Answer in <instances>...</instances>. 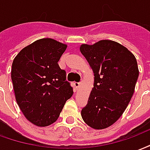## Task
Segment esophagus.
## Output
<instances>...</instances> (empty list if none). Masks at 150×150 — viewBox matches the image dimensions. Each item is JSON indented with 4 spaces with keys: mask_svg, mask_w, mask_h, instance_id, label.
<instances>
[{
    "mask_svg": "<svg viewBox=\"0 0 150 150\" xmlns=\"http://www.w3.org/2000/svg\"><path fill=\"white\" fill-rule=\"evenodd\" d=\"M79 84H80L79 83H74V86H75V87L76 89H78V87L79 86Z\"/></svg>",
    "mask_w": 150,
    "mask_h": 150,
    "instance_id": "obj_1",
    "label": "esophagus"
}]
</instances>
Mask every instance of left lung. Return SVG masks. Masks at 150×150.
I'll list each match as a JSON object with an SVG mask.
<instances>
[{
    "label": "left lung",
    "mask_w": 150,
    "mask_h": 150,
    "mask_svg": "<svg viewBox=\"0 0 150 150\" xmlns=\"http://www.w3.org/2000/svg\"><path fill=\"white\" fill-rule=\"evenodd\" d=\"M79 50L95 76L81 115L91 128L106 129L122 116L131 99L139 75L137 60L126 47L108 40L82 44Z\"/></svg>",
    "instance_id": "left-lung-1"
}]
</instances>
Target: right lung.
Returning a JSON list of instances; mask_svg holds the SVG:
<instances>
[{
	"mask_svg": "<svg viewBox=\"0 0 150 150\" xmlns=\"http://www.w3.org/2000/svg\"><path fill=\"white\" fill-rule=\"evenodd\" d=\"M67 47L53 39H40L24 47L13 59L11 78L16 103L35 126L55 122L73 95L66 71L58 64Z\"/></svg>",
	"mask_w": 150,
	"mask_h": 150,
	"instance_id": "right-lung-1",
	"label": "right lung"
}]
</instances>
